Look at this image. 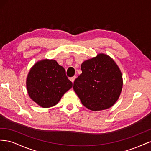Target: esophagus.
Segmentation results:
<instances>
[{
  "label": "esophagus",
  "instance_id": "esophagus-1",
  "mask_svg": "<svg viewBox=\"0 0 151 151\" xmlns=\"http://www.w3.org/2000/svg\"><path fill=\"white\" fill-rule=\"evenodd\" d=\"M76 79V76H73L72 77H70V80L71 81V82L72 83H74V81H75V79Z\"/></svg>",
  "mask_w": 151,
  "mask_h": 151
}]
</instances>
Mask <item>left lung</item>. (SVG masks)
Masks as SVG:
<instances>
[{"mask_svg":"<svg viewBox=\"0 0 151 151\" xmlns=\"http://www.w3.org/2000/svg\"><path fill=\"white\" fill-rule=\"evenodd\" d=\"M82 74L73 89L85 107L94 111L111 108L120 97L123 78L120 68L109 55L98 53L81 64Z\"/></svg>","mask_w":151,"mask_h":151,"instance_id":"left-lung-1","label":"left lung"}]
</instances>
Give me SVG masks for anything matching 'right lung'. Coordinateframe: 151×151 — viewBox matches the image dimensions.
Instances as JSON below:
<instances>
[{"label": "right lung", "instance_id": "right-lung-1", "mask_svg": "<svg viewBox=\"0 0 151 151\" xmlns=\"http://www.w3.org/2000/svg\"><path fill=\"white\" fill-rule=\"evenodd\" d=\"M72 87V83L68 79L64 68L53 59L36 62L26 79L29 96L42 108L56 105Z\"/></svg>", "mask_w": 151, "mask_h": 151}]
</instances>
